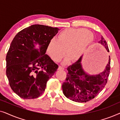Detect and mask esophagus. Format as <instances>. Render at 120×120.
I'll return each instance as SVG.
<instances>
[{
    "mask_svg": "<svg viewBox=\"0 0 120 120\" xmlns=\"http://www.w3.org/2000/svg\"><path fill=\"white\" fill-rule=\"evenodd\" d=\"M64 68L63 67H62L61 66H59L58 69V70H64Z\"/></svg>",
    "mask_w": 120,
    "mask_h": 120,
    "instance_id": "34e87169",
    "label": "esophagus"
}]
</instances>
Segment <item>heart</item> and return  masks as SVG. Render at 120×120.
I'll return each mask as SVG.
<instances>
[{"instance_id":"heart-1","label":"heart","mask_w":120,"mask_h":120,"mask_svg":"<svg viewBox=\"0 0 120 120\" xmlns=\"http://www.w3.org/2000/svg\"><path fill=\"white\" fill-rule=\"evenodd\" d=\"M94 40L93 33L82 28H68L61 31L57 40H50L47 52L55 62H58L67 55L71 60H78L86 52Z\"/></svg>"}]
</instances>
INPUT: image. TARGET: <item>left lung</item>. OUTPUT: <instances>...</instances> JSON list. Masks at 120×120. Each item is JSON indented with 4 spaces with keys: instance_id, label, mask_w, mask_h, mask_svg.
Masks as SVG:
<instances>
[{
    "instance_id": "left-lung-1",
    "label": "left lung",
    "mask_w": 120,
    "mask_h": 120,
    "mask_svg": "<svg viewBox=\"0 0 120 120\" xmlns=\"http://www.w3.org/2000/svg\"><path fill=\"white\" fill-rule=\"evenodd\" d=\"M109 52L108 44L102 36L98 41ZM83 56L67 68L65 81L62 84L63 94L67 98L79 103H86L96 97L105 86L110 70V58L104 71L91 75L83 69L81 62Z\"/></svg>"
}]
</instances>
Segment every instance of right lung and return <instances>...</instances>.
<instances>
[{"label":"right lung","mask_w":120,"mask_h":120,"mask_svg":"<svg viewBox=\"0 0 120 120\" xmlns=\"http://www.w3.org/2000/svg\"><path fill=\"white\" fill-rule=\"evenodd\" d=\"M59 30L34 24L18 33L11 42L6 57V76L11 89L23 99L40 96L56 71L58 65L45 53Z\"/></svg>","instance_id":"add662e5"}]
</instances>
